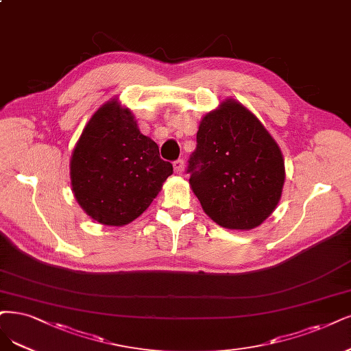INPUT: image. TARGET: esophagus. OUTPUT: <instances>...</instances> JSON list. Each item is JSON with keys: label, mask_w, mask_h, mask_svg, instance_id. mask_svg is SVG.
<instances>
[{"label": "esophagus", "mask_w": 351, "mask_h": 351, "mask_svg": "<svg viewBox=\"0 0 351 351\" xmlns=\"http://www.w3.org/2000/svg\"><path fill=\"white\" fill-rule=\"evenodd\" d=\"M173 167H174V171L177 174H181V173L184 171V161L183 160H177V161H174Z\"/></svg>", "instance_id": "esophagus-1"}]
</instances>
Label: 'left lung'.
Masks as SVG:
<instances>
[{
  "instance_id": "left-lung-1",
  "label": "left lung",
  "mask_w": 351,
  "mask_h": 351,
  "mask_svg": "<svg viewBox=\"0 0 351 351\" xmlns=\"http://www.w3.org/2000/svg\"><path fill=\"white\" fill-rule=\"evenodd\" d=\"M190 187L213 222L250 231L280 202L285 158L258 117L234 99L204 114L189 161Z\"/></svg>"
}]
</instances>
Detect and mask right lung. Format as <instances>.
Returning <instances> with one entry per match:
<instances>
[{
    "instance_id": "1",
    "label": "right lung",
    "mask_w": 351,
    "mask_h": 351,
    "mask_svg": "<svg viewBox=\"0 0 351 351\" xmlns=\"http://www.w3.org/2000/svg\"><path fill=\"white\" fill-rule=\"evenodd\" d=\"M173 165L160 158L135 116L112 99L99 107L69 161L72 193L91 219L107 226L135 221L158 196Z\"/></svg>"
}]
</instances>
